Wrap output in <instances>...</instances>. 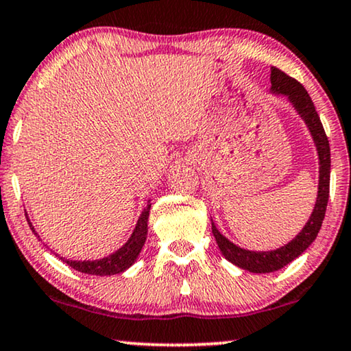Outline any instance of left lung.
<instances>
[{"label":"left lung","mask_w":351,"mask_h":351,"mask_svg":"<svg viewBox=\"0 0 351 351\" xmlns=\"http://www.w3.org/2000/svg\"><path fill=\"white\" fill-rule=\"evenodd\" d=\"M269 93L276 96H285L288 103L294 109V112L299 115V119L307 126L318 155V191L313 210L302 230L298 232L296 237H293L285 245L278 247L276 250L256 252L239 247L234 242H231L230 239L223 236L217 230L215 223L212 221V232L221 255L228 261L234 264V266L255 274L276 272L278 269L285 267L293 260H296L298 256H301L311 247V243L318 236V231L322 228L324 218V212H326L329 197V176H331V149H329V141L307 90L298 80H294L285 73H282L280 69L272 66Z\"/></svg>","instance_id":"obj_1"}]
</instances>
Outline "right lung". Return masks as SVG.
I'll use <instances>...</instances> for the list:
<instances>
[{"mask_svg": "<svg viewBox=\"0 0 351 351\" xmlns=\"http://www.w3.org/2000/svg\"><path fill=\"white\" fill-rule=\"evenodd\" d=\"M150 207H152V204L149 199L147 201V206L144 207V210H142V213H141V217L138 218V223H136V226H134L133 232H131L130 239L119 248V250H115L114 253H110V255H108V256L101 258V260L73 261V260H66V258L62 256V261H64L68 266L75 269V271L90 274V276L104 277V276H114V274L125 272L126 269H130L136 261H138L139 253L145 243L147 231H149L147 223H149ZM25 215H27L28 225H29V228H32V231L34 232V236L39 237L36 230H34L33 223L29 221L27 212H25ZM39 241H40V237H39Z\"/></svg>", "mask_w": 351, "mask_h": 351, "instance_id": "obj_1", "label": "right lung"}]
</instances>
